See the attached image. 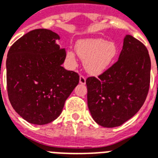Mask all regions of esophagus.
Masks as SVG:
<instances>
[{"label":"esophagus","instance_id":"esophagus-1","mask_svg":"<svg viewBox=\"0 0 158 158\" xmlns=\"http://www.w3.org/2000/svg\"><path fill=\"white\" fill-rule=\"evenodd\" d=\"M79 82H80L81 85H85V77H84V76H82V75L80 76Z\"/></svg>","mask_w":158,"mask_h":158}]
</instances>
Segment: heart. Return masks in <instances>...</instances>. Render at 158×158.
<instances>
[{
	"label": "heart",
	"mask_w": 158,
	"mask_h": 158,
	"mask_svg": "<svg viewBox=\"0 0 158 158\" xmlns=\"http://www.w3.org/2000/svg\"><path fill=\"white\" fill-rule=\"evenodd\" d=\"M76 50L79 57L84 60L85 70L93 75H99L105 71L118 53L115 42L102 38L81 39L76 44ZM67 59L71 63H75V54L68 51Z\"/></svg>",
	"instance_id": "heart-1"
}]
</instances>
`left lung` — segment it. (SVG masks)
<instances>
[{
  "mask_svg": "<svg viewBox=\"0 0 158 158\" xmlns=\"http://www.w3.org/2000/svg\"><path fill=\"white\" fill-rule=\"evenodd\" d=\"M151 61L147 48L131 35L113 66L98 77H88V108L103 127H119L135 116L148 93Z\"/></svg>",
  "mask_w": 158,
  "mask_h": 158,
  "instance_id": "8db88e82",
  "label": "left lung"
}]
</instances>
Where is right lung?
Returning <instances> with one entry per match:
<instances>
[{
	"instance_id": "1",
	"label": "right lung",
	"mask_w": 158,
	"mask_h": 158,
	"mask_svg": "<svg viewBox=\"0 0 158 158\" xmlns=\"http://www.w3.org/2000/svg\"><path fill=\"white\" fill-rule=\"evenodd\" d=\"M60 37L48 29H35L11 45L6 59L10 102L27 122L45 125L61 114L64 103L79 83V75L62 67L66 51Z\"/></svg>"
}]
</instances>
